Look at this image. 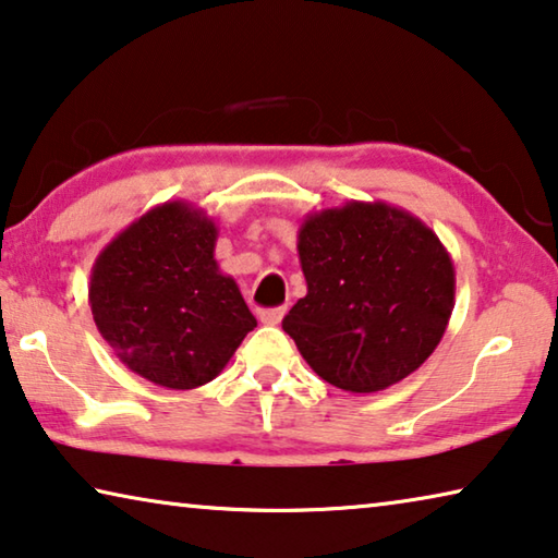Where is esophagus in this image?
Listing matches in <instances>:
<instances>
[{"instance_id": "1", "label": "esophagus", "mask_w": 558, "mask_h": 558, "mask_svg": "<svg viewBox=\"0 0 558 558\" xmlns=\"http://www.w3.org/2000/svg\"><path fill=\"white\" fill-rule=\"evenodd\" d=\"M258 315H260V323L278 325L282 320V315H286V307H265V311H260Z\"/></svg>"}]
</instances>
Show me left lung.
I'll return each instance as SVG.
<instances>
[{
  "instance_id": "left-lung-1",
  "label": "left lung",
  "mask_w": 558,
  "mask_h": 558,
  "mask_svg": "<svg viewBox=\"0 0 558 558\" xmlns=\"http://www.w3.org/2000/svg\"><path fill=\"white\" fill-rule=\"evenodd\" d=\"M298 255L307 295L282 330L325 383L379 392L435 352L454 311V265L417 216L383 201L317 210Z\"/></svg>"
}]
</instances>
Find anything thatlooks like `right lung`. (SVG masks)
<instances>
[{
	"instance_id": "right-lung-1",
	"label": "right lung",
	"mask_w": 558,
	"mask_h": 558,
	"mask_svg": "<svg viewBox=\"0 0 558 558\" xmlns=\"http://www.w3.org/2000/svg\"><path fill=\"white\" fill-rule=\"evenodd\" d=\"M218 226L185 201L134 220L92 268L88 305L131 373L168 390L216 379L255 317L214 258Z\"/></svg>"
}]
</instances>
